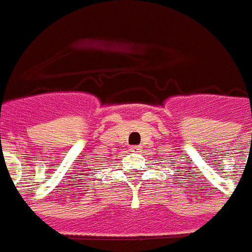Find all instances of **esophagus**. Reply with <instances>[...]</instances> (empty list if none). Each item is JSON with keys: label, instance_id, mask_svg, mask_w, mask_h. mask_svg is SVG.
I'll use <instances>...</instances> for the list:
<instances>
[{"label": "esophagus", "instance_id": "esophagus-1", "mask_svg": "<svg viewBox=\"0 0 252 252\" xmlns=\"http://www.w3.org/2000/svg\"><path fill=\"white\" fill-rule=\"evenodd\" d=\"M140 147L139 146H131L130 147V151H133V153H140Z\"/></svg>", "mask_w": 252, "mask_h": 252}]
</instances>
